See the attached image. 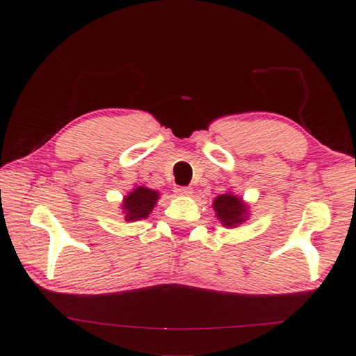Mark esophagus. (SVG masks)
I'll list each match as a JSON object with an SVG mask.
<instances>
[{
  "label": "esophagus",
  "mask_w": 356,
  "mask_h": 356,
  "mask_svg": "<svg viewBox=\"0 0 356 356\" xmlns=\"http://www.w3.org/2000/svg\"><path fill=\"white\" fill-rule=\"evenodd\" d=\"M174 193L179 196H191L193 195V190L190 186H174Z\"/></svg>",
  "instance_id": "34e87169"
}]
</instances>
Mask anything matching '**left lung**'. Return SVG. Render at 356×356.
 Returning a JSON list of instances; mask_svg holds the SVG:
<instances>
[{
    "instance_id": "obj_1",
    "label": "left lung",
    "mask_w": 356,
    "mask_h": 356,
    "mask_svg": "<svg viewBox=\"0 0 356 356\" xmlns=\"http://www.w3.org/2000/svg\"><path fill=\"white\" fill-rule=\"evenodd\" d=\"M213 209L216 218L226 227H236L248 218V207H246V204L238 196L232 195V193H225V195L215 197Z\"/></svg>"
}]
</instances>
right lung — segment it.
Returning a JSON list of instances; mask_svg holds the SVG:
<instances>
[{
  "instance_id": "right-lung-1",
  "label": "right lung",
  "mask_w": 356,
  "mask_h": 356,
  "mask_svg": "<svg viewBox=\"0 0 356 356\" xmlns=\"http://www.w3.org/2000/svg\"><path fill=\"white\" fill-rule=\"evenodd\" d=\"M156 201H159V191L146 188V186H138L122 201V213L125 215V220L138 221L147 218Z\"/></svg>"
}]
</instances>
